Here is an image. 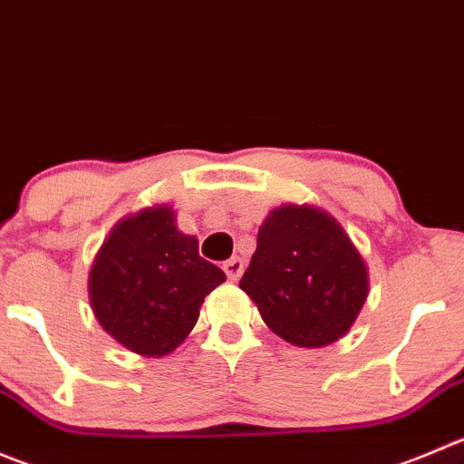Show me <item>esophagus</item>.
Instances as JSON below:
<instances>
[{"label": "esophagus", "instance_id": "1", "mask_svg": "<svg viewBox=\"0 0 464 464\" xmlns=\"http://www.w3.org/2000/svg\"><path fill=\"white\" fill-rule=\"evenodd\" d=\"M224 272H227V278L228 281L236 283L237 278L242 276V272H245V260L240 258V256H233V258H228L227 263H224Z\"/></svg>", "mask_w": 464, "mask_h": 464}]
</instances>
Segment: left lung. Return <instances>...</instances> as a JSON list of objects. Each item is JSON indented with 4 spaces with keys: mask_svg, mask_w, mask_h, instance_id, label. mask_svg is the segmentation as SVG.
Here are the masks:
<instances>
[{
    "mask_svg": "<svg viewBox=\"0 0 464 464\" xmlns=\"http://www.w3.org/2000/svg\"><path fill=\"white\" fill-rule=\"evenodd\" d=\"M240 287L269 331L295 346L319 349L353 326L370 292V274L331 213L283 204L260 224Z\"/></svg>",
    "mask_w": 464,
    "mask_h": 464,
    "instance_id": "obj_1",
    "label": "left lung"
}]
</instances>
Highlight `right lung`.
<instances>
[{"instance_id": "add662e5", "label": "right lung", "mask_w": 464, "mask_h": 464, "mask_svg": "<svg viewBox=\"0 0 464 464\" xmlns=\"http://www.w3.org/2000/svg\"><path fill=\"white\" fill-rule=\"evenodd\" d=\"M227 281L199 256L195 236L179 231L169 204L120 219L88 274V299L99 326L147 358L168 356L199 319L206 295Z\"/></svg>"}]
</instances>
